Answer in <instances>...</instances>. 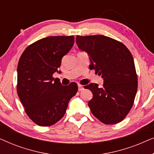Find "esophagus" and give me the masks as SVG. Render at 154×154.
<instances>
[{"label": "esophagus", "mask_w": 154, "mask_h": 154, "mask_svg": "<svg viewBox=\"0 0 154 154\" xmlns=\"http://www.w3.org/2000/svg\"><path fill=\"white\" fill-rule=\"evenodd\" d=\"M78 88H79V91H82L84 89L83 86L81 85H78Z\"/></svg>", "instance_id": "34e87169"}]
</instances>
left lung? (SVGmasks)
Masks as SVG:
<instances>
[{
	"mask_svg": "<svg viewBox=\"0 0 154 154\" xmlns=\"http://www.w3.org/2000/svg\"><path fill=\"white\" fill-rule=\"evenodd\" d=\"M75 42L89 56L90 69L104 80L102 88L97 83L84 87L93 94L88 102L90 111L106 125L122 121L131 109L137 90L131 52L121 42L102 35H77Z\"/></svg>",
	"mask_w": 154,
	"mask_h": 154,
	"instance_id": "left-lung-1",
	"label": "left lung"
}]
</instances>
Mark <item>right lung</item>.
<instances>
[{
  "mask_svg": "<svg viewBox=\"0 0 154 154\" xmlns=\"http://www.w3.org/2000/svg\"><path fill=\"white\" fill-rule=\"evenodd\" d=\"M73 43V35L44 38L28 46L19 60V98L28 116L40 126L60 121L78 92L75 83L64 86L52 77Z\"/></svg>",
  "mask_w": 154,
  "mask_h": 154,
  "instance_id": "1",
  "label": "right lung"
}]
</instances>
